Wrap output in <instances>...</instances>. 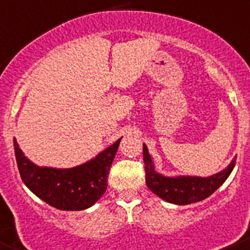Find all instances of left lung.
I'll list each match as a JSON object with an SVG mask.
<instances>
[{
  "label": "left lung",
  "instance_id": "8db88e82",
  "mask_svg": "<svg viewBox=\"0 0 250 250\" xmlns=\"http://www.w3.org/2000/svg\"><path fill=\"white\" fill-rule=\"evenodd\" d=\"M236 157L226 169L211 177H164L156 173L146 145H144V163L146 184L157 197L174 205H189L211 196L228 179L235 167Z\"/></svg>",
  "mask_w": 250,
  "mask_h": 250
}]
</instances>
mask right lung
<instances>
[{"instance_id":"obj_1","label":"right lung","mask_w":250,"mask_h":250,"mask_svg":"<svg viewBox=\"0 0 250 250\" xmlns=\"http://www.w3.org/2000/svg\"><path fill=\"white\" fill-rule=\"evenodd\" d=\"M119 142L121 138L95 159L71 169L37 167L22 154L16 140L14 146L20 177L35 196L58 209L80 211L93 206L105 193Z\"/></svg>"}]
</instances>
